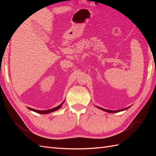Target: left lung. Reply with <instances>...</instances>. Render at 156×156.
<instances>
[{"instance_id":"obj_1","label":"left lung","mask_w":156,"mask_h":156,"mask_svg":"<svg viewBox=\"0 0 156 156\" xmlns=\"http://www.w3.org/2000/svg\"><path fill=\"white\" fill-rule=\"evenodd\" d=\"M98 107V108H99L100 109H101V110H102V111H107V112H111V113H113V112H118V111H122V110H125V109H127L128 108H129V107H127V108H125V109H122V110H120V111H109V110H107V109L102 108H101V107Z\"/></svg>"}]
</instances>
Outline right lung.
Wrapping results in <instances>:
<instances>
[{
    "label": "right lung",
    "mask_w": 156,
    "mask_h": 156,
    "mask_svg": "<svg viewBox=\"0 0 156 156\" xmlns=\"http://www.w3.org/2000/svg\"><path fill=\"white\" fill-rule=\"evenodd\" d=\"M64 102H63L60 105H59L58 107H55V108H54L49 109V110H47V111H37V110H35V109H33V108H29V107H28V108L30 109V110H31V111H35V112H38V113H39V114H48V113H49V112H54V111H56V110H58L59 108H60L61 107H62V105H63V103H64Z\"/></svg>",
    "instance_id": "right-lung-1"
}]
</instances>
